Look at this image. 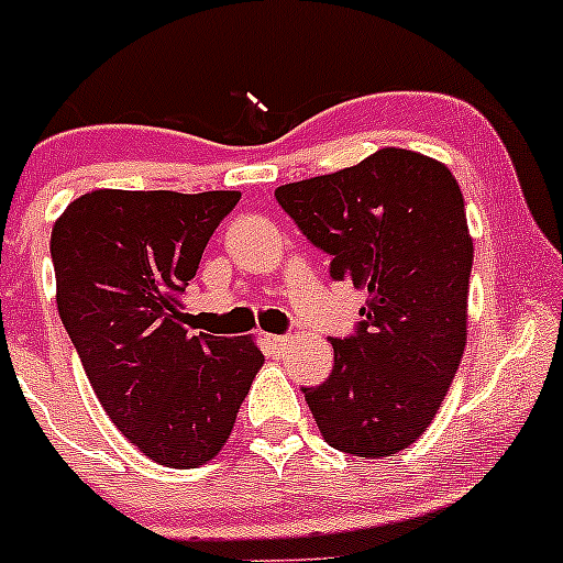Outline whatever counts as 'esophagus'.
Wrapping results in <instances>:
<instances>
[{"instance_id":"obj_1","label":"esophagus","mask_w":563,"mask_h":563,"mask_svg":"<svg viewBox=\"0 0 563 563\" xmlns=\"http://www.w3.org/2000/svg\"><path fill=\"white\" fill-rule=\"evenodd\" d=\"M266 343L277 351H286L288 345L294 343V338H288V334H269V338H266Z\"/></svg>"}]
</instances>
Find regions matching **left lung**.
<instances>
[{
    "instance_id": "8db88e82",
    "label": "left lung",
    "mask_w": 563,
    "mask_h": 563,
    "mask_svg": "<svg viewBox=\"0 0 563 563\" xmlns=\"http://www.w3.org/2000/svg\"><path fill=\"white\" fill-rule=\"evenodd\" d=\"M275 198L332 258L329 275L367 291L356 332L332 338L327 382L302 387L318 430L349 455H395L433 422L463 360L474 242L457 179L387 146Z\"/></svg>"
}]
</instances>
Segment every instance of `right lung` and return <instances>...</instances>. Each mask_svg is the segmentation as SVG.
Segmentation results:
<instances>
[{"label": "right lung", "mask_w": 563, "mask_h": 563, "mask_svg": "<svg viewBox=\"0 0 563 563\" xmlns=\"http://www.w3.org/2000/svg\"><path fill=\"white\" fill-rule=\"evenodd\" d=\"M242 192L92 190L51 231L56 308L95 395L130 444L168 468L223 450L264 354L190 334L181 294Z\"/></svg>", "instance_id": "add662e5"}]
</instances>
